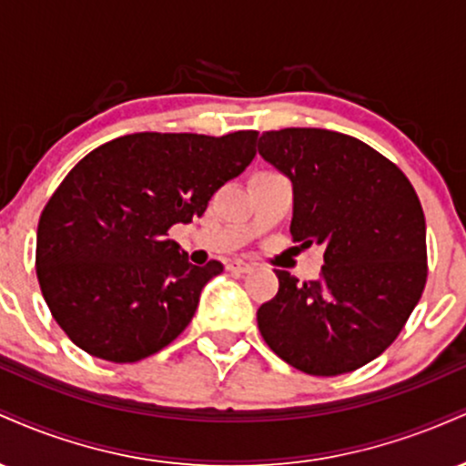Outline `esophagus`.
I'll return each mask as SVG.
<instances>
[{
	"label": "esophagus",
	"instance_id": "obj_1",
	"mask_svg": "<svg viewBox=\"0 0 466 466\" xmlns=\"http://www.w3.org/2000/svg\"><path fill=\"white\" fill-rule=\"evenodd\" d=\"M226 267H228V271H232V274H249V271H254V265L248 263V260H240V258L229 260Z\"/></svg>",
	"mask_w": 466,
	"mask_h": 466
}]
</instances>
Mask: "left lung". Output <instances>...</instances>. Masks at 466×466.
<instances>
[{"instance_id":"obj_1","label":"left lung","mask_w":466,"mask_h":466,"mask_svg":"<svg viewBox=\"0 0 466 466\" xmlns=\"http://www.w3.org/2000/svg\"><path fill=\"white\" fill-rule=\"evenodd\" d=\"M258 153L293 184L291 237L324 245L318 280L276 269L256 313L280 360L315 377L366 366L397 339L427 280L425 215L397 164L326 129L265 131Z\"/></svg>"}]
</instances>
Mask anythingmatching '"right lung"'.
I'll list each match as a JSON object with an SVG mask.
<instances>
[{
  "label": "right lung",
  "instance_id": "right-lung-1",
  "mask_svg": "<svg viewBox=\"0 0 466 466\" xmlns=\"http://www.w3.org/2000/svg\"><path fill=\"white\" fill-rule=\"evenodd\" d=\"M258 131L133 133L94 148L46 203L36 278L56 324L92 357L133 363L190 324L218 260L188 263L168 229L206 212L256 155Z\"/></svg>",
  "mask_w": 466,
  "mask_h": 466
}]
</instances>
